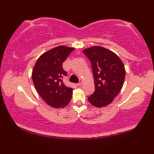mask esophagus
Listing matches in <instances>:
<instances>
[{
	"label": "esophagus",
	"mask_w": 154,
	"mask_h": 154,
	"mask_svg": "<svg viewBox=\"0 0 154 154\" xmlns=\"http://www.w3.org/2000/svg\"><path fill=\"white\" fill-rule=\"evenodd\" d=\"M77 85H78V86H79V87H81V86H82V85H83V81L81 80V79H80V80H79V83L77 84Z\"/></svg>",
	"instance_id": "1"
}]
</instances>
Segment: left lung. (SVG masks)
I'll return each instance as SVG.
<instances>
[{
	"instance_id": "8db88e82",
	"label": "left lung",
	"mask_w": 154,
	"mask_h": 154,
	"mask_svg": "<svg viewBox=\"0 0 154 154\" xmlns=\"http://www.w3.org/2000/svg\"><path fill=\"white\" fill-rule=\"evenodd\" d=\"M83 52L91 62L95 85L88 100L96 107L109 105L123 87L126 71L122 61L113 51L101 46L85 49Z\"/></svg>"
}]
</instances>
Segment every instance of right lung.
Returning a JSON list of instances; mask_svg holds the SVG:
<instances>
[{
  "instance_id": "1",
  "label": "right lung",
  "mask_w": 154,
  "mask_h": 154,
  "mask_svg": "<svg viewBox=\"0 0 154 154\" xmlns=\"http://www.w3.org/2000/svg\"><path fill=\"white\" fill-rule=\"evenodd\" d=\"M75 48L60 45L45 52L38 59L32 70L34 87L45 103L60 109L69 103L73 89L65 86L62 78L67 75L63 61Z\"/></svg>"
}]
</instances>
